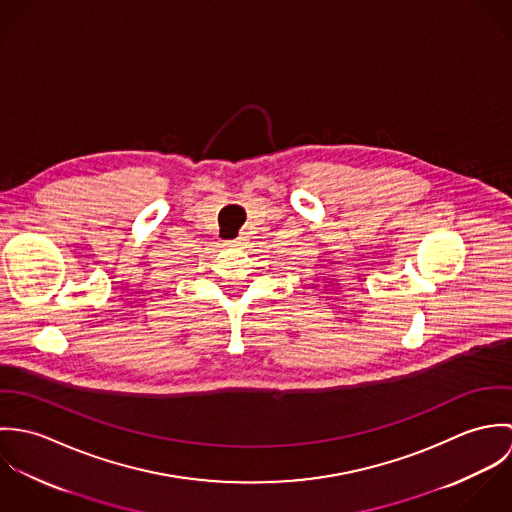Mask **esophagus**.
I'll use <instances>...</instances> for the list:
<instances>
[{
    "mask_svg": "<svg viewBox=\"0 0 512 512\" xmlns=\"http://www.w3.org/2000/svg\"><path fill=\"white\" fill-rule=\"evenodd\" d=\"M242 242H244V236H242V234H240V236H236V238H232V240H228V242H226V244H228V246H240V244H242Z\"/></svg>",
    "mask_w": 512,
    "mask_h": 512,
    "instance_id": "esophagus-1",
    "label": "esophagus"
}]
</instances>
